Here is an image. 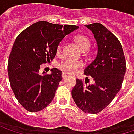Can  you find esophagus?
I'll return each mask as SVG.
<instances>
[{
    "label": "esophagus",
    "instance_id": "obj_1",
    "mask_svg": "<svg viewBox=\"0 0 134 134\" xmlns=\"http://www.w3.org/2000/svg\"><path fill=\"white\" fill-rule=\"evenodd\" d=\"M68 76H69V75L67 74V73H63V74H62V78H63V79H65V78H67Z\"/></svg>",
    "mask_w": 134,
    "mask_h": 134
}]
</instances>
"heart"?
Wrapping results in <instances>:
<instances>
[{
	"mask_svg": "<svg viewBox=\"0 0 134 134\" xmlns=\"http://www.w3.org/2000/svg\"><path fill=\"white\" fill-rule=\"evenodd\" d=\"M76 41L82 50L83 49H88L91 46L90 40L85 36L81 35V36H77ZM61 49H62V45L60 44L57 47V52H60ZM83 66H84V64L81 61L74 60L73 59H66L65 60L61 62L60 64V67L61 69H63L64 71H66L67 73H70V74L75 73L79 68H81Z\"/></svg>",
	"mask_w": 134,
	"mask_h": 134,
	"instance_id": "b5f03b06",
	"label": "heart"
}]
</instances>
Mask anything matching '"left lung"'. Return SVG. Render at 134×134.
Wrapping results in <instances>:
<instances>
[{
  "instance_id": "8db88e82",
  "label": "left lung",
  "mask_w": 134,
  "mask_h": 134,
  "mask_svg": "<svg viewBox=\"0 0 134 134\" xmlns=\"http://www.w3.org/2000/svg\"><path fill=\"white\" fill-rule=\"evenodd\" d=\"M94 34L98 53L95 59L85 69V74L94 79L87 85L77 79L71 94L77 106L85 113L96 114L103 110L120 90L126 70L122 47L118 39L104 25H85Z\"/></svg>"
}]
</instances>
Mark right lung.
Segmentation results:
<instances>
[{"label":"right lung","mask_w":134,"mask_h":134,"mask_svg":"<svg viewBox=\"0 0 134 134\" xmlns=\"http://www.w3.org/2000/svg\"><path fill=\"white\" fill-rule=\"evenodd\" d=\"M77 29L41 21L16 38L8 59V77L17 100L29 112L41 111L53 99L62 72L53 68L50 74L40 75V65L52 61L61 40Z\"/></svg>","instance_id":"obj_1"}]
</instances>
